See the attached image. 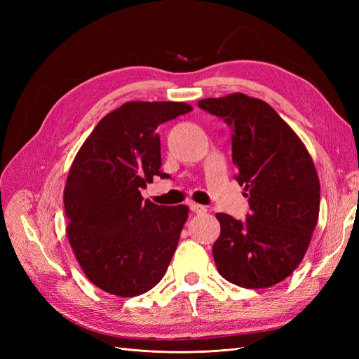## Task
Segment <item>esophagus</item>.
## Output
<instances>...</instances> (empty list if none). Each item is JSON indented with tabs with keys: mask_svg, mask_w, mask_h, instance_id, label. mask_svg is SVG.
Listing matches in <instances>:
<instances>
[{
	"mask_svg": "<svg viewBox=\"0 0 359 359\" xmlns=\"http://www.w3.org/2000/svg\"><path fill=\"white\" fill-rule=\"evenodd\" d=\"M189 206H190V210L193 212H196V214H206V211H208V210H206V206L194 203V202H189Z\"/></svg>",
	"mask_w": 359,
	"mask_h": 359,
	"instance_id": "1",
	"label": "esophagus"
}]
</instances>
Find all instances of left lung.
Wrapping results in <instances>:
<instances>
[{"mask_svg":"<svg viewBox=\"0 0 359 359\" xmlns=\"http://www.w3.org/2000/svg\"><path fill=\"white\" fill-rule=\"evenodd\" d=\"M198 106L231 127L233 177L250 205L245 220L217 214L222 232L212 245L215 266L233 285L274 286L301 264L316 227V168L301 139L268 103L236 93Z\"/></svg>","mask_w":359,"mask_h":359,"instance_id":"obj_1","label":"left lung"}]
</instances>
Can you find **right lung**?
Returning a JSON list of instances; mask_svg holds the SVG:
<instances>
[{
  "instance_id": "right-lung-1",
  "label": "right lung",
  "mask_w": 359,
  "mask_h": 359,
  "mask_svg": "<svg viewBox=\"0 0 359 359\" xmlns=\"http://www.w3.org/2000/svg\"><path fill=\"white\" fill-rule=\"evenodd\" d=\"M191 111L178 102H128L85 140L64 189L67 236L85 276L116 297H137L165 276L189 206L156 205L140 190L163 173L160 124Z\"/></svg>"
}]
</instances>
